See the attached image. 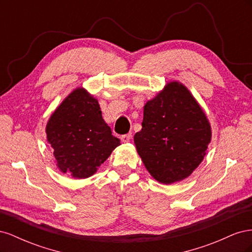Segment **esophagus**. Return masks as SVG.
<instances>
[{
  "instance_id": "esophagus-1",
  "label": "esophagus",
  "mask_w": 252,
  "mask_h": 252,
  "mask_svg": "<svg viewBox=\"0 0 252 252\" xmlns=\"http://www.w3.org/2000/svg\"><path fill=\"white\" fill-rule=\"evenodd\" d=\"M131 133H127V134H123V135H121V140L123 141L124 143H128L129 141L131 140Z\"/></svg>"
}]
</instances>
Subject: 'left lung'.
I'll return each instance as SVG.
<instances>
[{
	"instance_id": "1",
	"label": "left lung",
	"mask_w": 252,
	"mask_h": 252,
	"mask_svg": "<svg viewBox=\"0 0 252 252\" xmlns=\"http://www.w3.org/2000/svg\"><path fill=\"white\" fill-rule=\"evenodd\" d=\"M211 127L201 106L179 82H170L144 106L134 144L149 173L163 184L186 179L201 164Z\"/></svg>"
}]
</instances>
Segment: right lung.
Segmentation results:
<instances>
[{
    "mask_svg": "<svg viewBox=\"0 0 252 252\" xmlns=\"http://www.w3.org/2000/svg\"><path fill=\"white\" fill-rule=\"evenodd\" d=\"M46 134L59 169L74 179L91 177L121 145L97 100L84 88L74 89L51 114Z\"/></svg>",
    "mask_w": 252,
    "mask_h": 252,
    "instance_id": "obj_1",
    "label": "right lung"
}]
</instances>
